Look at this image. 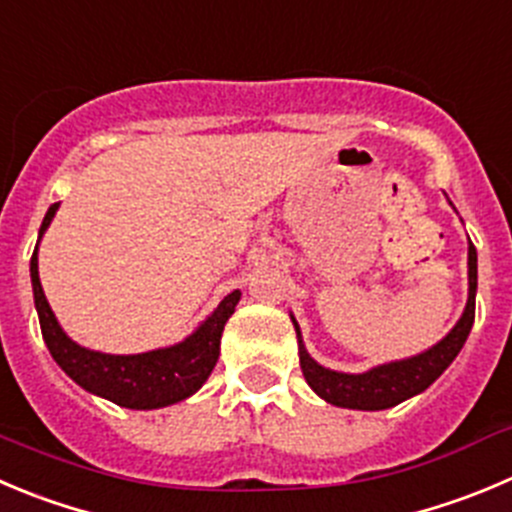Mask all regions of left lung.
<instances>
[{
	"label": "left lung",
	"mask_w": 512,
	"mask_h": 512,
	"mask_svg": "<svg viewBox=\"0 0 512 512\" xmlns=\"http://www.w3.org/2000/svg\"><path fill=\"white\" fill-rule=\"evenodd\" d=\"M452 206V203H450ZM475 294H478V251L475 246H467V304L457 324L450 332L432 344L425 352L415 354L407 359H394V362L377 364V367L367 369V372L349 374L337 372V369L321 367L304 347L301 339V329L294 321L296 342H299V364L304 372L306 384L319 394L324 402L337 407H347V410H364L377 412L389 410V407L405 402V399L415 397V394L425 392L460 354L462 344L467 342V334L475 321Z\"/></svg>",
	"instance_id": "obj_1"
}]
</instances>
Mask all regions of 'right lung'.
Masks as SVG:
<instances>
[{
  "mask_svg": "<svg viewBox=\"0 0 512 512\" xmlns=\"http://www.w3.org/2000/svg\"><path fill=\"white\" fill-rule=\"evenodd\" d=\"M57 208L60 203L50 206V211L45 213V221L40 226V241L50 228ZM40 241L34 246L32 261H29L34 309L40 316L42 337H45L52 359L60 364V369L72 382L80 384L85 392L110 399L128 410H160V407L175 405L180 399H188L203 387L218 362L223 326L236 311L241 291L236 289L223 296L221 304L183 342L143 354L95 352V349L82 347L67 337L45 291H42L40 264H37Z\"/></svg>",
  "mask_w": 512,
  "mask_h": 512,
  "instance_id": "add662e5",
  "label": "right lung"
}]
</instances>
